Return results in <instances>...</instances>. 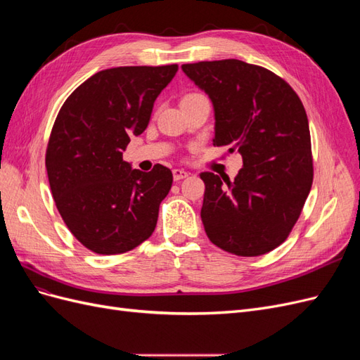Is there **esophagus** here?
<instances>
[{
    "mask_svg": "<svg viewBox=\"0 0 360 360\" xmlns=\"http://www.w3.org/2000/svg\"><path fill=\"white\" fill-rule=\"evenodd\" d=\"M172 177H174V180H176V181L183 180V179H186V177H188V171L180 169V168L172 169Z\"/></svg>",
    "mask_w": 360,
    "mask_h": 360,
    "instance_id": "obj_1",
    "label": "esophagus"
}]
</instances>
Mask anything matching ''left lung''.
Instances as JSON below:
<instances>
[{
  "label": "left lung",
  "mask_w": 360,
  "mask_h": 360,
  "mask_svg": "<svg viewBox=\"0 0 360 360\" xmlns=\"http://www.w3.org/2000/svg\"><path fill=\"white\" fill-rule=\"evenodd\" d=\"M181 69L213 103V146L243 158L234 181L200 174L205 234L226 252L267 254L288 237L312 186L304 108L284 79L255 64L231 58Z\"/></svg>",
  "instance_id": "obj_1"
}]
</instances>
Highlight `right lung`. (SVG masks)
Instances as JSON below:
<instances>
[{
  "mask_svg": "<svg viewBox=\"0 0 360 360\" xmlns=\"http://www.w3.org/2000/svg\"><path fill=\"white\" fill-rule=\"evenodd\" d=\"M171 66H126L97 72L64 102L46 148L52 197L70 233L96 254L115 255L153 234L172 172H150L123 160L130 138L144 132Z\"/></svg>",
  "mask_w": 360,
  "mask_h": 360,
  "instance_id": "obj_1",
  "label": "right lung"
}]
</instances>
